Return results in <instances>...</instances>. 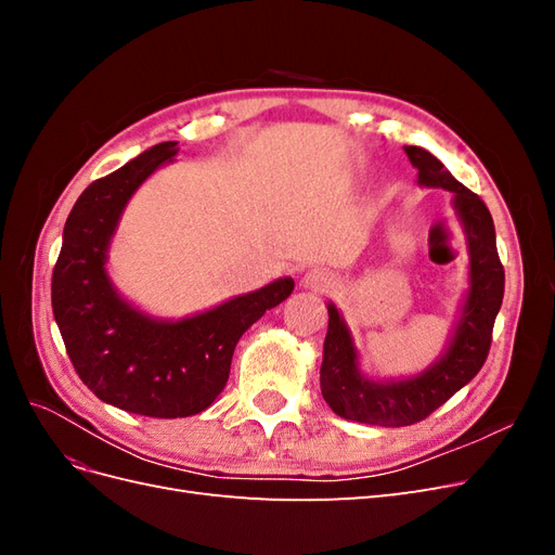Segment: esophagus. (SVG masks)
I'll return each instance as SVG.
<instances>
[{
  "instance_id": "1",
  "label": "esophagus",
  "mask_w": 555,
  "mask_h": 555,
  "mask_svg": "<svg viewBox=\"0 0 555 555\" xmlns=\"http://www.w3.org/2000/svg\"><path fill=\"white\" fill-rule=\"evenodd\" d=\"M304 284H306L308 289H314V292H331L335 280L326 271H310L304 278Z\"/></svg>"
}]
</instances>
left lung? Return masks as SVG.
<instances>
[{
  "instance_id": "1",
  "label": "left lung",
  "mask_w": 555,
  "mask_h": 555,
  "mask_svg": "<svg viewBox=\"0 0 555 555\" xmlns=\"http://www.w3.org/2000/svg\"><path fill=\"white\" fill-rule=\"evenodd\" d=\"M418 184L444 188L467 233L469 292L447 354L426 373L402 382H371L357 367V351L338 310L328 306L322 361V396L335 414L351 422L400 428L424 422L473 379L489 357L493 324L505 296V268L498 257L493 217L483 201L453 178L428 150L405 145Z\"/></svg>"
}]
</instances>
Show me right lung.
Masks as SVG:
<instances>
[{
  "instance_id": "right-lung-1",
  "label": "right lung",
  "mask_w": 555,
  "mask_h": 555,
  "mask_svg": "<svg viewBox=\"0 0 555 555\" xmlns=\"http://www.w3.org/2000/svg\"><path fill=\"white\" fill-rule=\"evenodd\" d=\"M173 155L176 141L159 143L78 196L50 287L66 354L82 384L108 405L155 418L210 408L227 386L241 335L294 292L292 278L275 280L182 322L145 317L115 294L104 263L117 220L139 184Z\"/></svg>"
}]
</instances>
